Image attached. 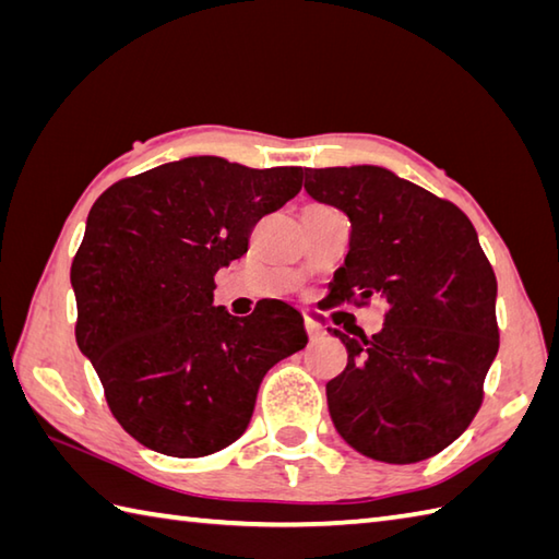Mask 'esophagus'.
<instances>
[{
	"label": "esophagus",
	"instance_id": "obj_1",
	"mask_svg": "<svg viewBox=\"0 0 559 559\" xmlns=\"http://www.w3.org/2000/svg\"><path fill=\"white\" fill-rule=\"evenodd\" d=\"M305 329H307V336H310L312 341L324 336V326H319L314 319H305Z\"/></svg>",
	"mask_w": 559,
	"mask_h": 559
}]
</instances>
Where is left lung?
Listing matches in <instances>:
<instances>
[{
    "label": "left lung",
    "mask_w": 559,
    "mask_h": 559,
    "mask_svg": "<svg viewBox=\"0 0 559 559\" xmlns=\"http://www.w3.org/2000/svg\"><path fill=\"white\" fill-rule=\"evenodd\" d=\"M305 192L350 221L329 302H386L372 338L329 329L348 365L326 384L338 435L360 454L415 463L471 425L500 348L497 278L459 206L379 165L305 168Z\"/></svg>",
    "instance_id": "1"
}]
</instances>
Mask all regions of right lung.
I'll return each mask as SVG.
<instances>
[{
    "label": "right lung",
    "instance_id": "add662e5",
    "mask_svg": "<svg viewBox=\"0 0 559 559\" xmlns=\"http://www.w3.org/2000/svg\"><path fill=\"white\" fill-rule=\"evenodd\" d=\"M300 185L302 168L189 156L115 182L93 204L71 264L76 343L136 442L180 459L233 444L264 374L307 346L288 302H259L249 317L213 305L216 271Z\"/></svg>",
    "mask_w": 559,
    "mask_h": 559
}]
</instances>
